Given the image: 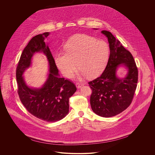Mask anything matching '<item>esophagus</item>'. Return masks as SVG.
<instances>
[{
    "instance_id": "obj_1",
    "label": "esophagus",
    "mask_w": 155,
    "mask_h": 155,
    "mask_svg": "<svg viewBox=\"0 0 155 155\" xmlns=\"http://www.w3.org/2000/svg\"><path fill=\"white\" fill-rule=\"evenodd\" d=\"M83 85H84V84H82V83H80V82H77L76 83V87L78 88H80L81 87H82Z\"/></svg>"
}]
</instances>
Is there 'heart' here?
<instances>
[{"mask_svg":"<svg viewBox=\"0 0 155 155\" xmlns=\"http://www.w3.org/2000/svg\"><path fill=\"white\" fill-rule=\"evenodd\" d=\"M64 49L66 52L56 54L54 60L56 66L67 77L73 74L78 64L81 69L80 75L95 77L106 66L110 53L107 42L85 34L72 37L64 45Z\"/></svg>","mask_w":155,"mask_h":155,"instance_id":"b5f03b06","label":"heart"}]
</instances>
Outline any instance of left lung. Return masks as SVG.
Listing matches in <instances>:
<instances>
[{
	"instance_id": "8db88e82",
	"label": "left lung",
	"mask_w": 155,
	"mask_h": 155,
	"mask_svg": "<svg viewBox=\"0 0 155 155\" xmlns=\"http://www.w3.org/2000/svg\"><path fill=\"white\" fill-rule=\"evenodd\" d=\"M109 43L110 56L103 73L89 82L92 89L90 103L93 111L103 117L114 116L125 109L133 101L138 82V71L131 53L110 32L103 30ZM124 64L128 68L125 78L116 76L117 68Z\"/></svg>"
}]
</instances>
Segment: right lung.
Segmentation results:
<instances>
[{"label":"right lung","instance_id":"obj_1","mask_svg":"<svg viewBox=\"0 0 155 155\" xmlns=\"http://www.w3.org/2000/svg\"><path fill=\"white\" fill-rule=\"evenodd\" d=\"M49 32L33 37L24 49L16 68L17 92L20 99L31 114L47 122H55L66 116L69 111V98L77 91L74 83L60 78L58 69L48 46L44 42ZM45 53L49 61L50 74L44 86L39 89L28 87L22 74L30 66L34 52Z\"/></svg>","mask_w":155,"mask_h":155}]
</instances>
